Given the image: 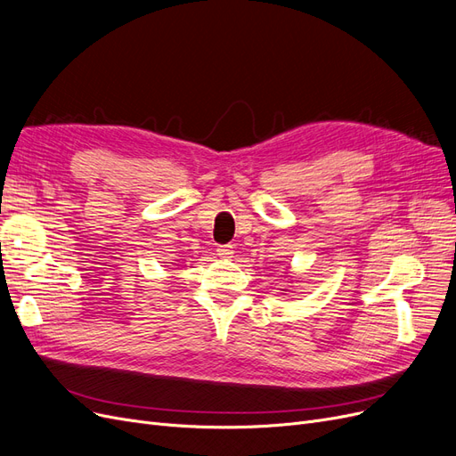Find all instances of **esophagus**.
<instances>
[{"instance_id":"1","label":"esophagus","mask_w":456,"mask_h":456,"mask_svg":"<svg viewBox=\"0 0 456 456\" xmlns=\"http://www.w3.org/2000/svg\"><path fill=\"white\" fill-rule=\"evenodd\" d=\"M216 253H218V256H223V258H232L233 245H218Z\"/></svg>"}]
</instances>
